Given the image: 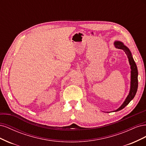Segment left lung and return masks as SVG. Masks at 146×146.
Returning <instances> with one entry per match:
<instances>
[{
	"instance_id": "left-lung-1",
	"label": "left lung",
	"mask_w": 146,
	"mask_h": 146,
	"mask_svg": "<svg viewBox=\"0 0 146 146\" xmlns=\"http://www.w3.org/2000/svg\"><path fill=\"white\" fill-rule=\"evenodd\" d=\"M114 44L116 48H119V49H122L125 52L126 55H127L128 59H129V61L130 68H131V82H130V90L129 94L128 95L126 99L125 100L124 102H123V103L122 104V105L121 106V107L116 110H115V111H118L119 110L125 108L135 96L137 92V90H138V69H137L136 64L135 62L133 57H132L131 52L130 51L129 48L127 47H126L121 41H115L114 43Z\"/></svg>"
}]
</instances>
